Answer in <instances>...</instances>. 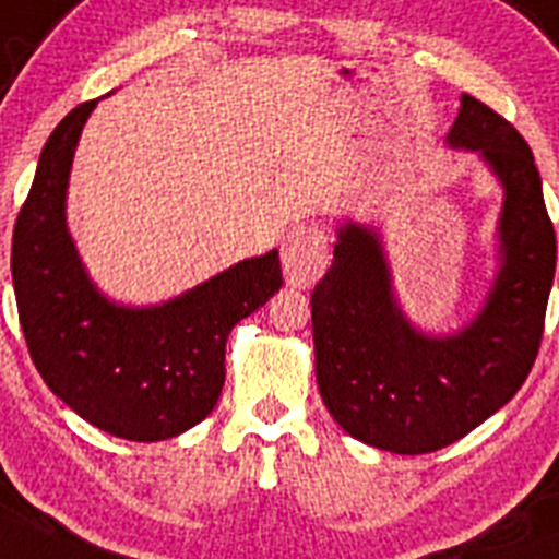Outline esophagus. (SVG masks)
<instances>
[{
  "mask_svg": "<svg viewBox=\"0 0 559 559\" xmlns=\"http://www.w3.org/2000/svg\"><path fill=\"white\" fill-rule=\"evenodd\" d=\"M328 242L331 239L320 223H304L292 228L284 253H281L286 281L297 286L314 284L328 267Z\"/></svg>",
  "mask_w": 559,
  "mask_h": 559,
  "instance_id": "34e87169",
  "label": "esophagus"
}]
</instances>
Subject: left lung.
I'll return each instance as SVG.
<instances>
[{
	"instance_id": "1",
	"label": "left lung",
	"mask_w": 559,
	"mask_h": 559,
	"mask_svg": "<svg viewBox=\"0 0 559 559\" xmlns=\"http://www.w3.org/2000/svg\"><path fill=\"white\" fill-rule=\"evenodd\" d=\"M450 145L479 151L504 187L502 270L483 311L455 336L416 331L394 304L378 237L347 223L311 292L322 403L353 438L425 455L497 414L530 374L544 338L557 237L526 140L463 93Z\"/></svg>"
}]
</instances>
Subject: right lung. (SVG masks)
Segmentation results:
<instances>
[{
    "label": "right lung",
    "mask_w": 559,
    "mask_h": 559,
    "mask_svg": "<svg viewBox=\"0 0 559 559\" xmlns=\"http://www.w3.org/2000/svg\"><path fill=\"white\" fill-rule=\"evenodd\" d=\"M96 102L57 123L15 217L10 270L35 369L82 419L129 441H162L206 419L226 380V342L281 289L278 250L234 264L154 309H123L87 281L66 228L76 140Z\"/></svg>",
    "instance_id": "1"
}]
</instances>
